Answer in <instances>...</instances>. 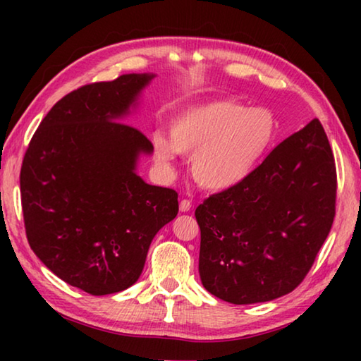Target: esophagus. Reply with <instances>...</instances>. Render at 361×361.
<instances>
[{
  "label": "esophagus",
  "instance_id": "esophagus-1",
  "mask_svg": "<svg viewBox=\"0 0 361 361\" xmlns=\"http://www.w3.org/2000/svg\"><path fill=\"white\" fill-rule=\"evenodd\" d=\"M180 210L181 212H189V210H191V200H189V199H181Z\"/></svg>",
  "mask_w": 361,
  "mask_h": 361
}]
</instances>
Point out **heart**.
Instances as JSON below:
<instances>
[{"label": "heart", "instance_id": "1", "mask_svg": "<svg viewBox=\"0 0 361 361\" xmlns=\"http://www.w3.org/2000/svg\"><path fill=\"white\" fill-rule=\"evenodd\" d=\"M277 138V121L264 108L235 100H215L180 113L170 126V140L156 132L152 151L162 166L176 154L192 156V175L209 189L239 185L258 167Z\"/></svg>", "mask_w": 361, "mask_h": 361}]
</instances>
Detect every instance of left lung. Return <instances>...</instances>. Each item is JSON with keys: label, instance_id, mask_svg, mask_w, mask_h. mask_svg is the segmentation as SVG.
Masks as SVG:
<instances>
[{"label": "left lung", "instance_id": "left-lung-1", "mask_svg": "<svg viewBox=\"0 0 361 361\" xmlns=\"http://www.w3.org/2000/svg\"><path fill=\"white\" fill-rule=\"evenodd\" d=\"M334 156L319 119L276 146L239 185L195 209L199 274L231 304L266 302L302 282L336 215Z\"/></svg>", "mask_w": 361, "mask_h": 361}]
</instances>
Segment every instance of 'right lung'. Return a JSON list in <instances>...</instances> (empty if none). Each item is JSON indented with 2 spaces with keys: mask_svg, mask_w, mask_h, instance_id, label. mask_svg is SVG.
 <instances>
[{
  "mask_svg": "<svg viewBox=\"0 0 361 361\" xmlns=\"http://www.w3.org/2000/svg\"><path fill=\"white\" fill-rule=\"evenodd\" d=\"M152 75H122L66 94L30 140L20 169L23 223L46 267L89 295L129 288L157 231L178 213V192L135 173L152 145L118 121Z\"/></svg>",
  "mask_w": 361,
  "mask_h": 361,
  "instance_id": "right-lung-1",
  "label": "right lung"
}]
</instances>
